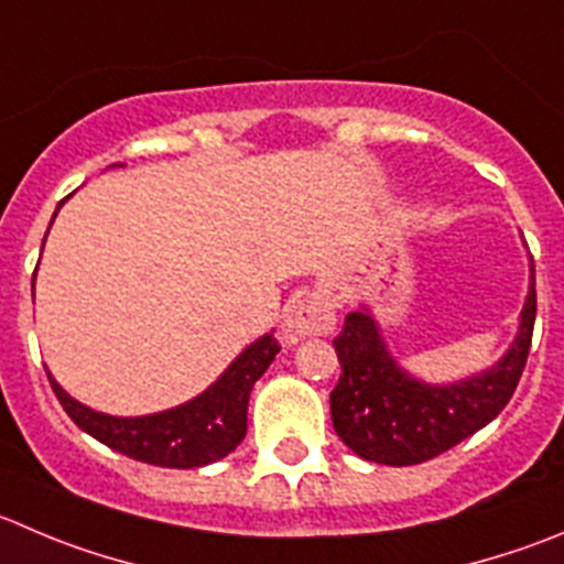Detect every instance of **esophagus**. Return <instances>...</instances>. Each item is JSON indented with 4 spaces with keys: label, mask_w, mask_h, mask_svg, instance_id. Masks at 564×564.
<instances>
[{
    "label": "esophagus",
    "mask_w": 564,
    "mask_h": 564,
    "mask_svg": "<svg viewBox=\"0 0 564 564\" xmlns=\"http://www.w3.org/2000/svg\"><path fill=\"white\" fill-rule=\"evenodd\" d=\"M335 321V307H332L329 296H324V293H304V296H296L285 307L282 340L293 346V343L304 340V337L332 335Z\"/></svg>",
    "instance_id": "esophagus-1"
}]
</instances>
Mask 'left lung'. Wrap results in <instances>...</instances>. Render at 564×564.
I'll return each mask as SVG.
<instances>
[{"instance_id":"obj_1","label":"left lung","mask_w":564,"mask_h":564,"mask_svg":"<svg viewBox=\"0 0 564 564\" xmlns=\"http://www.w3.org/2000/svg\"><path fill=\"white\" fill-rule=\"evenodd\" d=\"M529 296L518 318V335L496 366L432 384L399 366L384 343L382 326L366 304L346 315L335 337L340 382L332 390V423L357 457L390 468L421 465L479 432L512 399L532 346L538 293L534 262Z\"/></svg>"}]
</instances>
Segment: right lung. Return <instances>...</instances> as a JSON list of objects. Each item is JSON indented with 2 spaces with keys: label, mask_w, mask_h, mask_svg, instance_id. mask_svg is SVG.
<instances>
[{
  "label": "right lung",
  "mask_w": 564,
  "mask_h": 564,
  "mask_svg": "<svg viewBox=\"0 0 564 564\" xmlns=\"http://www.w3.org/2000/svg\"><path fill=\"white\" fill-rule=\"evenodd\" d=\"M63 202L57 205V210L63 207ZM32 291H35V276H32ZM32 299H35V293H32ZM276 354L279 343L271 329L257 337L254 343H249L229 362L227 371L210 388L202 390L196 399L171 406V410L135 417L90 410L88 404L68 395L50 371H46V377H50L52 390H55L57 401L68 412V417L90 437L105 443L112 452L138 459V463L185 470L218 463L238 448L240 440L246 437V410H249L251 388L268 371Z\"/></svg>",
  "instance_id": "obj_1"
}]
</instances>
